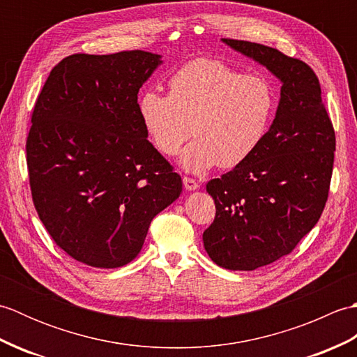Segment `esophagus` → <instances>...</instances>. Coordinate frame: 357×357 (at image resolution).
Returning a JSON list of instances; mask_svg holds the SVG:
<instances>
[{
  "instance_id": "obj_1",
  "label": "esophagus",
  "mask_w": 357,
  "mask_h": 357,
  "mask_svg": "<svg viewBox=\"0 0 357 357\" xmlns=\"http://www.w3.org/2000/svg\"><path fill=\"white\" fill-rule=\"evenodd\" d=\"M183 183H184V187L187 188V190H196V188L199 187V184L196 183V179H193L190 176H184Z\"/></svg>"
}]
</instances>
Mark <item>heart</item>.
I'll return each instance as SVG.
<instances>
[{
  "mask_svg": "<svg viewBox=\"0 0 357 357\" xmlns=\"http://www.w3.org/2000/svg\"><path fill=\"white\" fill-rule=\"evenodd\" d=\"M139 116L155 147L176 153L193 133L181 162L201 173L213 165L233 169L252 156L268 132L276 107L271 82L242 73L219 59L198 58L169 78V95L147 90Z\"/></svg>",
  "mask_w": 357,
  "mask_h": 357,
  "instance_id": "heart-1",
  "label": "heart"
}]
</instances>
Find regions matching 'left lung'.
I'll use <instances>...</instances> for the list:
<instances>
[{
    "instance_id": "left-lung-1",
    "label": "left lung",
    "mask_w": 357,
    "mask_h": 357,
    "mask_svg": "<svg viewBox=\"0 0 357 357\" xmlns=\"http://www.w3.org/2000/svg\"><path fill=\"white\" fill-rule=\"evenodd\" d=\"M225 44L282 81L276 118L245 162L207 183L216 216L202 241L211 261L255 270L290 255L319 221L328 199L336 136L307 63L268 45Z\"/></svg>"
}]
</instances>
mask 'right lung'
Listing matches in <instances>:
<instances>
[{"label":"right lung","instance_id":"1","mask_svg":"<svg viewBox=\"0 0 357 357\" xmlns=\"http://www.w3.org/2000/svg\"><path fill=\"white\" fill-rule=\"evenodd\" d=\"M159 58L75 53L36 98L26 141L33 206L55 244L90 267L133 261L151 219L183 192L139 116L138 92Z\"/></svg>","mask_w":357,"mask_h":357}]
</instances>
